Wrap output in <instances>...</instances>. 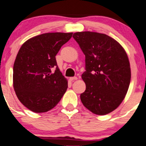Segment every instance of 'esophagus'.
<instances>
[{
  "mask_svg": "<svg viewBox=\"0 0 146 146\" xmlns=\"http://www.w3.org/2000/svg\"><path fill=\"white\" fill-rule=\"evenodd\" d=\"M69 79H70V80H71V81H74L75 80H77V77H70Z\"/></svg>",
  "mask_w": 146,
  "mask_h": 146,
  "instance_id": "34e87169",
  "label": "esophagus"
}]
</instances>
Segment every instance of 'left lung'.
I'll return each instance as SVG.
<instances>
[{"mask_svg": "<svg viewBox=\"0 0 146 146\" xmlns=\"http://www.w3.org/2000/svg\"><path fill=\"white\" fill-rule=\"evenodd\" d=\"M85 55L81 75L86 89L81 101L93 113L104 115L115 110L125 98L131 80L127 55L121 44L106 34L84 31L73 34Z\"/></svg>", "mask_w": 146, "mask_h": 146, "instance_id": "left-lung-1", "label": "left lung"}]
</instances>
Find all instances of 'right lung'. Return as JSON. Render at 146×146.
Wrapping results in <instances>:
<instances>
[{"label": "right lung", "mask_w": 146, "mask_h": 146, "mask_svg": "<svg viewBox=\"0 0 146 146\" xmlns=\"http://www.w3.org/2000/svg\"><path fill=\"white\" fill-rule=\"evenodd\" d=\"M73 33H48L27 40L21 46L13 66V87L23 105L44 113L57 106L68 87L55 56ZM56 69L53 73L51 69Z\"/></svg>", "instance_id": "right-lung-1"}]
</instances>
